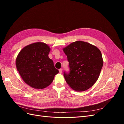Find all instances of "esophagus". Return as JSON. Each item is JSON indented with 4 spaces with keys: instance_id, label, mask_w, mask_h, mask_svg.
I'll return each instance as SVG.
<instances>
[{
    "instance_id": "obj_1",
    "label": "esophagus",
    "mask_w": 124,
    "mask_h": 124,
    "mask_svg": "<svg viewBox=\"0 0 124 124\" xmlns=\"http://www.w3.org/2000/svg\"><path fill=\"white\" fill-rule=\"evenodd\" d=\"M62 69H60L59 70V72L60 73H62Z\"/></svg>"
}]
</instances>
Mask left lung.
Returning a JSON list of instances; mask_svg holds the SVG:
<instances>
[{"label":"left lung","mask_w":124,"mask_h":124,"mask_svg":"<svg viewBox=\"0 0 124 124\" xmlns=\"http://www.w3.org/2000/svg\"><path fill=\"white\" fill-rule=\"evenodd\" d=\"M63 50L69 62V72H63L67 83L77 91L91 88L98 80L103 66L100 51L81 41L71 43Z\"/></svg>","instance_id":"left-lung-1"}]
</instances>
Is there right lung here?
Segmentation results:
<instances>
[{"instance_id":"add662e5","label":"right lung","mask_w":124,"mask_h":124,"mask_svg":"<svg viewBox=\"0 0 124 124\" xmlns=\"http://www.w3.org/2000/svg\"><path fill=\"white\" fill-rule=\"evenodd\" d=\"M50 51L47 44L37 42L24 47L17 55V70L24 81L32 88L46 87L59 72L48 57Z\"/></svg>"}]
</instances>
